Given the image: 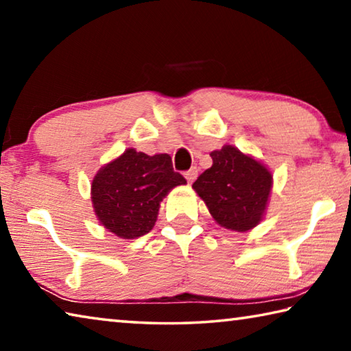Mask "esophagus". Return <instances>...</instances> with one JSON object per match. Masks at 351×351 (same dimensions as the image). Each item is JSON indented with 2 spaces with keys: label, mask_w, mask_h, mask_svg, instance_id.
Masks as SVG:
<instances>
[{
  "label": "esophagus",
  "mask_w": 351,
  "mask_h": 351,
  "mask_svg": "<svg viewBox=\"0 0 351 351\" xmlns=\"http://www.w3.org/2000/svg\"><path fill=\"white\" fill-rule=\"evenodd\" d=\"M198 176V169L197 167H192L189 171H186V180L189 184H192L195 180H197Z\"/></svg>",
  "instance_id": "esophagus-1"
}]
</instances>
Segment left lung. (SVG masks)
Segmentation results:
<instances>
[{"label": "left lung", "mask_w": 351, "mask_h": 351, "mask_svg": "<svg viewBox=\"0 0 351 351\" xmlns=\"http://www.w3.org/2000/svg\"><path fill=\"white\" fill-rule=\"evenodd\" d=\"M210 156L212 167L198 176L192 189L221 228L247 232L265 218L272 189L271 170L234 145H223Z\"/></svg>", "instance_id": "1"}]
</instances>
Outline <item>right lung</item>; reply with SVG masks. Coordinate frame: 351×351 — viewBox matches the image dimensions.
<instances>
[{"mask_svg":"<svg viewBox=\"0 0 351 351\" xmlns=\"http://www.w3.org/2000/svg\"><path fill=\"white\" fill-rule=\"evenodd\" d=\"M184 184L186 180L173 170L167 153L148 156L127 148L93 178V209L106 230L133 240L150 232L161 201Z\"/></svg>","mask_w":351,"mask_h":351,"instance_id":"1","label":"right lung"}]
</instances>
